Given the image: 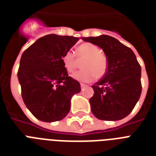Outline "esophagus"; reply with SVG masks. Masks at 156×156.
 <instances>
[{
    "label": "esophagus",
    "mask_w": 156,
    "mask_h": 156,
    "mask_svg": "<svg viewBox=\"0 0 156 156\" xmlns=\"http://www.w3.org/2000/svg\"><path fill=\"white\" fill-rule=\"evenodd\" d=\"M80 86L82 88H85L86 87H87V85H86V84H84V83H80Z\"/></svg>",
    "instance_id": "esophagus-1"
}]
</instances>
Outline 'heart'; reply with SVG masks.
Instances as JSON below:
<instances>
[{"instance_id":"1","label":"heart","mask_w":156,"mask_h":156,"mask_svg":"<svg viewBox=\"0 0 156 156\" xmlns=\"http://www.w3.org/2000/svg\"><path fill=\"white\" fill-rule=\"evenodd\" d=\"M84 59L82 67L83 69L78 70L73 74V78L79 82H90L101 79L106 75L108 69V62L106 56L100 48L90 43H83L78 46L76 54L73 51H67L62 55L61 59L64 67L67 72H73L78 66V58Z\"/></svg>"}]
</instances>
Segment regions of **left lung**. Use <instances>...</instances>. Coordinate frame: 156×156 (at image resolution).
<instances>
[{
    "label": "left lung",
    "instance_id": "1",
    "mask_svg": "<svg viewBox=\"0 0 156 156\" xmlns=\"http://www.w3.org/2000/svg\"><path fill=\"white\" fill-rule=\"evenodd\" d=\"M104 50L108 62L106 75L92 86L90 109L96 118L118 121L135 107L142 93L141 66L133 52L109 35L83 37Z\"/></svg>",
    "mask_w": 156,
    "mask_h": 156
}]
</instances>
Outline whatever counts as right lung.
I'll return each instance as SVG.
<instances>
[{"mask_svg": "<svg viewBox=\"0 0 156 156\" xmlns=\"http://www.w3.org/2000/svg\"><path fill=\"white\" fill-rule=\"evenodd\" d=\"M78 40L51 34L40 38L22 55L18 71L22 97L40 121L65 118L70 110L71 97L80 92V84L69 76L61 59Z\"/></svg>", "mask_w": 156, "mask_h": 156, "instance_id": "add662e5", "label": "right lung"}]
</instances>
